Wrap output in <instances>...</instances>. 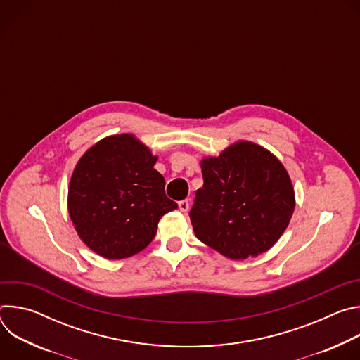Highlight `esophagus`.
I'll return each instance as SVG.
<instances>
[{
	"instance_id": "34e87169",
	"label": "esophagus",
	"mask_w": 360,
	"mask_h": 360,
	"mask_svg": "<svg viewBox=\"0 0 360 360\" xmlns=\"http://www.w3.org/2000/svg\"><path fill=\"white\" fill-rule=\"evenodd\" d=\"M178 207H179V211H181V212H186V211L189 210V200H188V199H182V200H179Z\"/></svg>"
}]
</instances>
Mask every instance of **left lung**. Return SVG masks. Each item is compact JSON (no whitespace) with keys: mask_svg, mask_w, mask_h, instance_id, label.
I'll use <instances>...</instances> for the list:
<instances>
[{"mask_svg":"<svg viewBox=\"0 0 360 360\" xmlns=\"http://www.w3.org/2000/svg\"><path fill=\"white\" fill-rule=\"evenodd\" d=\"M200 167L203 186L189 211L196 238L231 259L274 246L295 208L290 178L278 158L242 141Z\"/></svg>","mask_w":360,"mask_h":360,"instance_id":"1","label":"left lung"}]
</instances>
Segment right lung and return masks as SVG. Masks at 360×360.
Listing matches in <instances>:
<instances>
[{
	"instance_id": "1",
	"label": "right lung",
	"mask_w": 360,
	"mask_h": 360,
	"mask_svg": "<svg viewBox=\"0 0 360 360\" xmlns=\"http://www.w3.org/2000/svg\"><path fill=\"white\" fill-rule=\"evenodd\" d=\"M157 157L132 135L95 143L77 164L68 210L79 238L107 259H124L155 238L160 219L178 208L165 195Z\"/></svg>"
}]
</instances>
